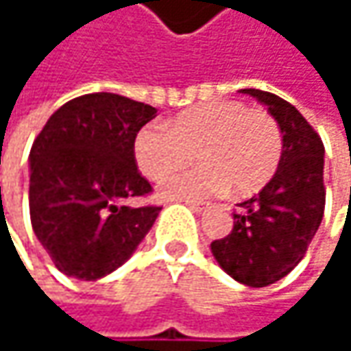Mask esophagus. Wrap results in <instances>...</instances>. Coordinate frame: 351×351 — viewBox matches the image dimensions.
Segmentation results:
<instances>
[{
  "label": "esophagus",
  "mask_w": 351,
  "mask_h": 351,
  "mask_svg": "<svg viewBox=\"0 0 351 351\" xmlns=\"http://www.w3.org/2000/svg\"><path fill=\"white\" fill-rule=\"evenodd\" d=\"M193 211H197V213H201V211H205L207 207H209V203H203V201H184Z\"/></svg>",
  "instance_id": "1"
}]
</instances>
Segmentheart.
Returning <instances> with one entry per match:
<instances>
[{"label":"heart","instance_id":"heart-1","mask_svg":"<svg viewBox=\"0 0 351 351\" xmlns=\"http://www.w3.org/2000/svg\"><path fill=\"white\" fill-rule=\"evenodd\" d=\"M140 171L162 180L193 156L201 167L169 178L160 193L167 199H201L230 186L234 195L260 191L276 173L282 158L278 121L264 109L240 101H213L180 111L167 128L144 125L134 142Z\"/></svg>","mask_w":351,"mask_h":351}]
</instances>
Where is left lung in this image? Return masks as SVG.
<instances>
[{
	"label": "left lung",
	"instance_id": "obj_1",
	"mask_svg": "<svg viewBox=\"0 0 351 351\" xmlns=\"http://www.w3.org/2000/svg\"><path fill=\"white\" fill-rule=\"evenodd\" d=\"M278 121L282 158L270 182L234 211V230L211 242L219 266L247 287H268L305 256L325 209L323 142L299 109L274 93L242 89Z\"/></svg>",
	"mask_w": 351,
	"mask_h": 351
}]
</instances>
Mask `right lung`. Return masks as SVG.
I'll use <instances>...</instances> for the list:
<instances>
[{
  "label": "right lung",
  "mask_w": 351,
  "mask_h": 351,
  "mask_svg": "<svg viewBox=\"0 0 351 351\" xmlns=\"http://www.w3.org/2000/svg\"><path fill=\"white\" fill-rule=\"evenodd\" d=\"M156 109L115 93H89L56 109L30 150V219L54 266L97 280L119 268L160 207L136 167L134 142Z\"/></svg>",
  "instance_id": "add662e5"
}]
</instances>
